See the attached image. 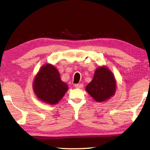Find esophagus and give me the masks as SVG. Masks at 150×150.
<instances>
[{"mask_svg":"<svg viewBox=\"0 0 150 150\" xmlns=\"http://www.w3.org/2000/svg\"><path fill=\"white\" fill-rule=\"evenodd\" d=\"M75 88H82L83 87V85L82 83H80V84H75Z\"/></svg>","mask_w":150,"mask_h":150,"instance_id":"obj_1","label":"esophagus"}]
</instances>
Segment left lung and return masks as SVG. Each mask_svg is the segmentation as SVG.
Returning a JSON list of instances; mask_svg holds the SVG:
<instances>
[{
  "instance_id": "obj_1",
  "label": "left lung",
  "mask_w": 150,
  "mask_h": 150,
  "mask_svg": "<svg viewBox=\"0 0 150 150\" xmlns=\"http://www.w3.org/2000/svg\"><path fill=\"white\" fill-rule=\"evenodd\" d=\"M116 90V81L112 72L105 67L95 71L91 82L86 91L97 102H103L113 96Z\"/></svg>"
}]
</instances>
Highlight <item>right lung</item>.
Instances as JSON below:
<instances>
[{
	"label": "right lung",
	"mask_w": 150,
	"mask_h": 150,
	"mask_svg": "<svg viewBox=\"0 0 150 150\" xmlns=\"http://www.w3.org/2000/svg\"><path fill=\"white\" fill-rule=\"evenodd\" d=\"M67 89L68 86L61 80L57 69L50 64L43 66L34 79L35 95L50 105L57 103Z\"/></svg>",
	"instance_id": "obj_1"
}]
</instances>
